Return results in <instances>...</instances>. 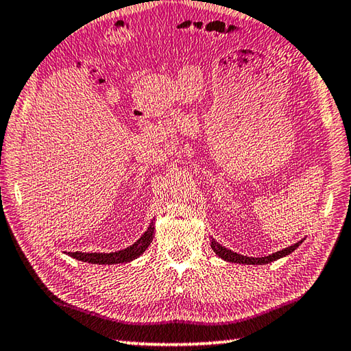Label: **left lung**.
Masks as SVG:
<instances>
[{"instance_id":"obj_1","label":"left lung","mask_w":351,"mask_h":351,"mask_svg":"<svg viewBox=\"0 0 351 351\" xmlns=\"http://www.w3.org/2000/svg\"><path fill=\"white\" fill-rule=\"evenodd\" d=\"M300 243H302V241L291 245V247L280 250V251H278V253H273V254L265 256V257H248V256L237 254V253H234V251L222 247V245H220L217 241L211 239V248L214 250V253L220 257V259H223L226 262H232V263H247V265H265V263H271L274 261L280 259V257L291 254Z\"/></svg>"}]
</instances>
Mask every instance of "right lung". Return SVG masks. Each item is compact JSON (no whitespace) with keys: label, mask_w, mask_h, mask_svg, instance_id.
Returning <instances> with one entry per match:
<instances>
[{"label":"right lung","mask_w":351,"mask_h":351,"mask_svg":"<svg viewBox=\"0 0 351 351\" xmlns=\"http://www.w3.org/2000/svg\"><path fill=\"white\" fill-rule=\"evenodd\" d=\"M154 230H156L154 228V222H151V225L147 226V230L141 234L137 242H134L131 247L125 250L115 251V253H80V251H75V253H69V256L77 261L97 263V265H114V263L131 262L143 254L146 248L149 247L154 237Z\"/></svg>","instance_id":"obj_1"}]
</instances>
